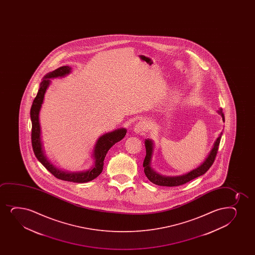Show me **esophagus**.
Instances as JSON below:
<instances>
[{"label":"esophagus","instance_id":"1","mask_svg":"<svg viewBox=\"0 0 255 255\" xmlns=\"http://www.w3.org/2000/svg\"><path fill=\"white\" fill-rule=\"evenodd\" d=\"M147 128H148V125L144 122H138L134 126L135 132H144V131H146Z\"/></svg>","mask_w":255,"mask_h":255}]
</instances>
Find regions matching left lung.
Wrapping results in <instances>:
<instances>
[{
	"instance_id": "obj_1",
	"label": "left lung",
	"mask_w": 255,
	"mask_h": 255,
	"mask_svg": "<svg viewBox=\"0 0 255 255\" xmlns=\"http://www.w3.org/2000/svg\"><path fill=\"white\" fill-rule=\"evenodd\" d=\"M219 113L221 114L223 121L225 122V116H224L222 110H220ZM221 135H222V132L220 133V137L215 141L214 147H213V149H211L208 157L206 158L204 162L200 167L192 170L191 172L186 173L185 175L179 176V177H164V176L159 175L158 173H155L151 169L150 160H151V155H152L153 143L152 141L149 140V139L145 140L146 155H145V158L143 160V171H144L145 175L149 179V181L152 182L153 184H155V185H161V186H178V185L186 184L187 182H190V180L204 174L214 162L217 153H218V149H219Z\"/></svg>"
}]
</instances>
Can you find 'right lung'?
Masks as SVG:
<instances>
[{
  "mask_svg": "<svg viewBox=\"0 0 255 255\" xmlns=\"http://www.w3.org/2000/svg\"><path fill=\"white\" fill-rule=\"evenodd\" d=\"M70 68L69 66H62L55 70L46 75L44 80L41 82L38 93L33 100L32 106L30 109V118L32 123L31 128V143H32L33 151L35 153V157L38 159L50 173H52L57 179L65 180V181L75 182V183H86L91 181L93 179L100 175L104 168V160L109 149L114 145L115 143L122 140L127 133L125 128L118 129L112 132L101 136L97 141L94 147V157L95 160L94 167L82 173H66L53 167L49 161H47L44 155L41 142V128L39 123V112L41 109V104L43 102L45 92L50 84V78H55L59 76H63L70 73Z\"/></svg>",
  "mask_w": 255,
  "mask_h": 255,
  "instance_id": "add662e5",
  "label": "right lung"
}]
</instances>
